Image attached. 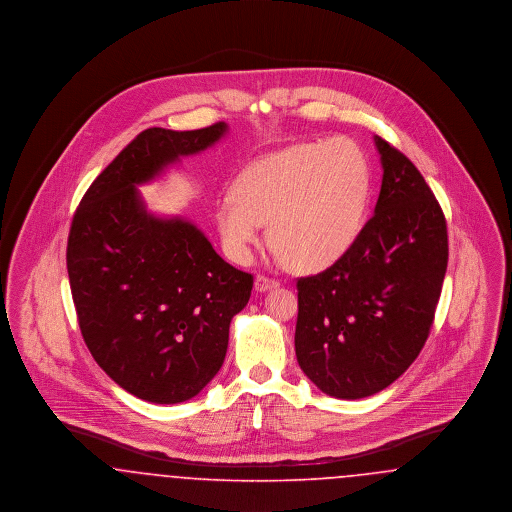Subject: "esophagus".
<instances>
[{
    "mask_svg": "<svg viewBox=\"0 0 512 512\" xmlns=\"http://www.w3.org/2000/svg\"><path fill=\"white\" fill-rule=\"evenodd\" d=\"M274 288H278V282H276V280H272V278H268V276H263V274H259V276L255 278V290H257V292H268V290H274Z\"/></svg>",
    "mask_w": 512,
    "mask_h": 512,
    "instance_id": "1",
    "label": "esophagus"
}]
</instances>
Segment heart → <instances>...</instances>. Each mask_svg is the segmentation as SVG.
Listing matches in <instances>:
<instances>
[{
  "label": "heart",
  "mask_w": 512,
  "mask_h": 512,
  "mask_svg": "<svg viewBox=\"0 0 512 512\" xmlns=\"http://www.w3.org/2000/svg\"><path fill=\"white\" fill-rule=\"evenodd\" d=\"M370 165L363 147L347 136L280 149L249 163L234 194L215 207L222 244L247 263L268 224L270 245L290 267L318 272L332 267L365 226Z\"/></svg>",
  "instance_id": "heart-1"
}]
</instances>
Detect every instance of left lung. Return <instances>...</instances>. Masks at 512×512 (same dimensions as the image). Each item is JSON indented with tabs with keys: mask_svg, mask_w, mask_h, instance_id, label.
Masks as SVG:
<instances>
[{
	"mask_svg": "<svg viewBox=\"0 0 512 512\" xmlns=\"http://www.w3.org/2000/svg\"><path fill=\"white\" fill-rule=\"evenodd\" d=\"M382 188L338 263L297 280L295 355L326 395L361 399L393 384L428 340L447 270V224L424 176L374 136Z\"/></svg>",
	"mask_w": 512,
	"mask_h": 512,
	"instance_id": "left-lung-1",
	"label": "left lung"
}]
</instances>
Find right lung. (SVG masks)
<instances>
[{"mask_svg":"<svg viewBox=\"0 0 512 512\" xmlns=\"http://www.w3.org/2000/svg\"><path fill=\"white\" fill-rule=\"evenodd\" d=\"M226 128H147L74 213L67 270L82 338L105 374L144 401L172 405L203 390L251 295L249 272L228 265L192 222L147 213L136 188L217 144Z\"/></svg>","mask_w":512,"mask_h":512,"instance_id":"right-lung-1","label":"right lung"}]
</instances>
